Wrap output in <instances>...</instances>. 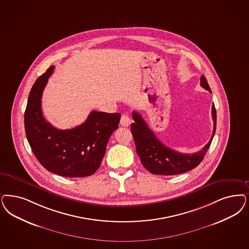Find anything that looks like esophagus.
<instances>
[{
  "label": "esophagus",
  "instance_id": "1",
  "mask_svg": "<svg viewBox=\"0 0 249 249\" xmlns=\"http://www.w3.org/2000/svg\"><path fill=\"white\" fill-rule=\"evenodd\" d=\"M130 124V119H129V115L127 114H124L121 116V119H120V125L123 126V127H128Z\"/></svg>",
  "mask_w": 249,
  "mask_h": 249
}]
</instances>
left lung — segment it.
I'll list each match as a JSON object with an SVG mask.
<instances>
[{
	"label": "left lung",
	"mask_w": 249,
	"mask_h": 249,
	"mask_svg": "<svg viewBox=\"0 0 249 249\" xmlns=\"http://www.w3.org/2000/svg\"><path fill=\"white\" fill-rule=\"evenodd\" d=\"M200 86L212 93L204 75L200 77ZM212 115L213 120V131L210 142L197 153L181 154L163 144L155 136L153 130L148 127L142 115L136 111L132 112L134 122L130 126V130L142 165L152 174L163 176L178 175L197 167L203 160L214 136L216 130L214 104L212 107Z\"/></svg>",
	"instance_id": "1"
}]
</instances>
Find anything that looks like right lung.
Returning a JSON list of instances; mask_svg holds the SVG:
<instances>
[{"label":"right lung","mask_w":249,"mask_h":249,"mask_svg":"<svg viewBox=\"0 0 249 249\" xmlns=\"http://www.w3.org/2000/svg\"><path fill=\"white\" fill-rule=\"evenodd\" d=\"M53 70L51 66L37 78L29 93L25 111L27 141L48 171L67 178L91 176L99 168L108 140L119 128L120 114L94 110L76 128H54L41 110L42 93Z\"/></svg>","instance_id":"obj_1"}]
</instances>
